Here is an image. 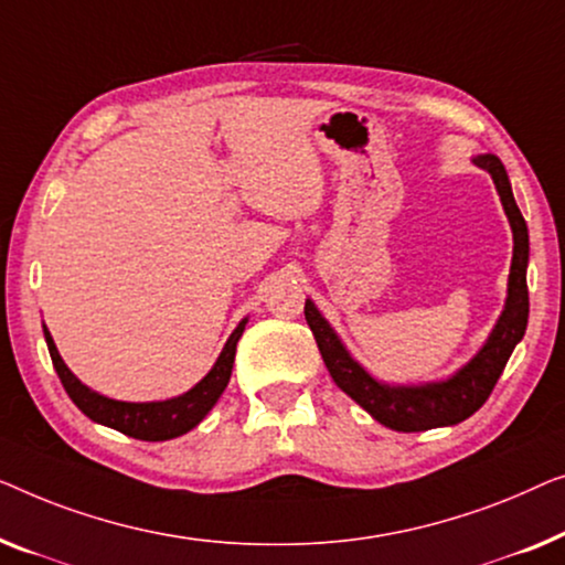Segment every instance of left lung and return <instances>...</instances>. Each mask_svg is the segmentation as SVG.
<instances>
[{
	"label": "left lung",
	"instance_id": "left-lung-1",
	"mask_svg": "<svg viewBox=\"0 0 565 565\" xmlns=\"http://www.w3.org/2000/svg\"><path fill=\"white\" fill-rule=\"evenodd\" d=\"M494 181L499 200L512 227V266L510 281H507L504 309L499 315L494 330L489 332L487 343L479 348L466 365L440 381H425V384H386L371 376L363 365L353 359L343 340L332 324L324 320L312 299L305 301V317L309 330L320 348L322 361L328 365L330 376L355 404L384 427L396 433H423L433 427H450L463 423L489 399L491 388L502 376L507 361L527 330L530 297H527V260H530V235L518 202H514L510 177H507L502 161L491 153L471 158Z\"/></svg>",
	"mask_w": 565,
	"mask_h": 565
}]
</instances>
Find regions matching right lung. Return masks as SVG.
<instances>
[{
	"mask_svg": "<svg viewBox=\"0 0 565 565\" xmlns=\"http://www.w3.org/2000/svg\"><path fill=\"white\" fill-rule=\"evenodd\" d=\"M245 324H248V317H243V320L237 322L233 335L227 338L217 361H214L210 373H206L202 381H196L189 392L171 396V399L163 402H120L94 392V388L82 384V381L71 373L68 365L63 363L58 348H55L45 324L43 335L47 343V353H51L53 369L58 373L63 388H66L71 402H74L86 417L105 427H113L117 433H125L127 438L158 443L179 438V435L194 430V427L210 415V409L217 404L222 392H225L230 373H233L237 340H241Z\"/></svg>",
	"mask_w": 565,
	"mask_h": 565,
	"instance_id": "right-lung-1",
	"label": "right lung"
}]
</instances>
